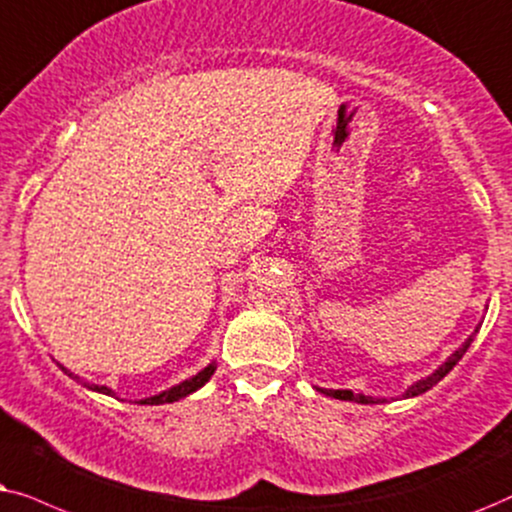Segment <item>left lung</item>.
I'll return each instance as SVG.
<instances>
[{"instance_id":"obj_1","label":"left lung","mask_w":512,"mask_h":512,"mask_svg":"<svg viewBox=\"0 0 512 512\" xmlns=\"http://www.w3.org/2000/svg\"><path fill=\"white\" fill-rule=\"evenodd\" d=\"M480 332V325L475 327V332L473 335H470L466 342H463L459 349H456L452 356H449L445 363H442L438 370H435L433 374H428V377H424V379H419V381H414L412 386H407V391L403 393V398H417V395H421V393H426L428 388H433L435 384H438V381L442 379V377H447L449 374V370H452V367L459 363V360L463 358V353L468 351V346L473 344V339H475V335H478ZM320 393H325V395H330V398H337V400H351V403H360V405H374V403H386V398H374V395H365V393H353V391H335V388H318Z\"/></svg>"}]
</instances>
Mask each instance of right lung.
<instances>
[{
  "instance_id": "add662e5",
  "label": "right lung",
  "mask_w": 512,
  "mask_h": 512,
  "mask_svg": "<svg viewBox=\"0 0 512 512\" xmlns=\"http://www.w3.org/2000/svg\"><path fill=\"white\" fill-rule=\"evenodd\" d=\"M58 367L67 374V377H72L74 381H79L81 386L88 388V391H95V393H102V395H117V393H114L112 388H109V386L91 384V381L81 379L79 374L70 372V370H67L65 365H60V363H58ZM215 370H217V363L213 360V363H208L206 367H203L201 372H196L194 377H189V379H185V381H180V384L170 386V388H166V391H161V393H156V395H149V398H142V400H138V403H140V405H163V403H175V400L187 398V395H192V393L199 391L201 386H206L208 381H210V377H213V374H215Z\"/></svg>"
}]
</instances>
